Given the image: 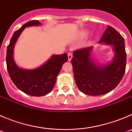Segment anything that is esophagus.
<instances>
[{
    "instance_id": "1",
    "label": "esophagus",
    "mask_w": 132,
    "mask_h": 132,
    "mask_svg": "<svg viewBox=\"0 0 132 132\" xmlns=\"http://www.w3.org/2000/svg\"><path fill=\"white\" fill-rule=\"evenodd\" d=\"M72 58H73V54H72V53L69 52V53H68V60L71 61Z\"/></svg>"
}]
</instances>
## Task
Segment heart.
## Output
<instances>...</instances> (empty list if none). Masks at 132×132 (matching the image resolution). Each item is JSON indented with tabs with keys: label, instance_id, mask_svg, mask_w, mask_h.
Wrapping results in <instances>:
<instances>
[{
	"label": "heart",
	"instance_id": "b5f03b06",
	"mask_svg": "<svg viewBox=\"0 0 132 132\" xmlns=\"http://www.w3.org/2000/svg\"><path fill=\"white\" fill-rule=\"evenodd\" d=\"M88 32L86 30H83V31H80V34L79 35V37L80 39H84V38H86L88 36Z\"/></svg>",
	"mask_w": 132,
	"mask_h": 132
}]
</instances>
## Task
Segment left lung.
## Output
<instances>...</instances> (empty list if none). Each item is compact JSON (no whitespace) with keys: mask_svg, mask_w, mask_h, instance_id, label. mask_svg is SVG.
Segmentation results:
<instances>
[{"mask_svg":"<svg viewBox=\"0 0 132 132\" xmlns=\"http://www.w3.org/2000/svg\"><path fill=\"white\" fill-rule=\"evenodd\" d=\"M98 43L113 45L115 55L109 63H95L90 57L93 46L75 50L71 59L77 86L82 93L92 96L106 94L116 88L126 65L124 39L115 29L108 26Z\"/></svg>","mask_w":132,"mask_h":132,"instance_id":"obj_1","label":"left lung"}]
</instances>
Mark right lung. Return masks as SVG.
I'll return each mask as SVG.
<instances>
[{"mask_svg": "<svg viewBox=\"0 0 132 132\" xmlns=\"http://www.w3.org/2000/svg\"><path fill=\"white\" fill-rule=\"evenodd\" d=\"M40 25L38 20H31L16 30L7 47L6 58L7 70L12 82L21 91L34 96H44L52 91L63 64L68 60L67 54L64 53L53 55L44 65L34 69H24L17 66L13 57L14 47L20 35L26 27Z\"/></svg>", "mask_w": 132, "mask_h": 132, "instance_id": "obj_1", "label": "right lung"}]
</instances>
